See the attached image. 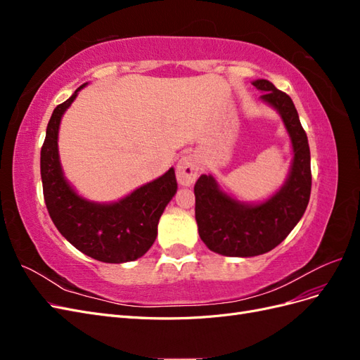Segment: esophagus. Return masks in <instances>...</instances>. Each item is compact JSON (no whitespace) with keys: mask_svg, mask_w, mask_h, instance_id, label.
Listing matches in <instances>:
<instances>
[{"mask_svg":"<svg viewBox=\"0 0 360 360\" xmlns=\"http://www.w3.org/2000/svg\"><path fill=\"white\" fill-rule=\"evenodd\" d=\"M200 174V159L195 155L183 156L177 163V180L183 186H191Z\"/></svg>","mask_w":360,"mask_h":360,"instance_id":"1","label":"esophagus"}]
</instances>
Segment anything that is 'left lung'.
Masks as SVG:
<instances>
[{"label":"left lung","mask_w":360,"mask_h":360,"mask_svg":"<svg viewBox=\"0 0 360 360\" xmlns=\"http://www.w3.org/2000/svg\"><path fill=\"white\" fill-rule=\"evenodd\" d=\"M263 99L279 112L292 146L288 179L264 202L246 204L217 186L213 176L195 183V219L205 246L226 257H255L276 248L297 225L311 195V153L291 97L267 79L252 82Z\"/></svg>","instance_id":"obj_1"}]
</instances>
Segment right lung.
Segmentation results:
<instances>
[{
    "label": "right lung",
    "mask_w": 360,
    "mask_h": 360,
    "mask_svg": "<svg viewBox=\"0 0 360 360\" xmlns=\"http://www.w3.org/2000/svg\"><path fill=\"white\" fill-rule=\"evenodd\" d=\"M81 85L66 102L53 110L40 151V174L46 209L57 230L82 254L103 263H126L143 257L155 243L158 224L177 192L174 168L111 204L86 201L63 176L58 158V129L64 111Z\"/></svg>",
    "instance_id": "add662e5"
}]
</instances>
